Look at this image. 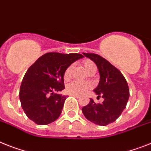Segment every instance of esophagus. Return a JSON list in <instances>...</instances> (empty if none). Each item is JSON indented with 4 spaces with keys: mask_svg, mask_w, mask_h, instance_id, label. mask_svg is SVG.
Listing matches in <instances>:
<instances>
[{
    "mask_svg": "<svg viewBox=\"0 0 151 151\" xmlns=\"http://www.w3.org/2000/svg\"><path fill=\"white\" fill-rule=\"evenodd\" d=\"M70 96H73V97H76V98H79L80 97L79 95H77V94H70Z\"/></svg>",
    "mask_w": 151,
    "mask_h": 151,
    "instance_id": "34e87169",
    "label": "esophagus"
}]
</instances>
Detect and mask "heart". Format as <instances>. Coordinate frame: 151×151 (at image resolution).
<instances>
[{
    "label": "heart",
    "instance_id": "heart-1",
    "mask_svg": "<svg viewBox=\"0 0 151 151\" xmlns=\"http://www.w3.org/2000/svg\"><path fill=\"white\" fill-rule=\"evenodd\" d=\"M83 67L87 73L92 70H96L97 67L93 61L90 60H86L83 62ZM73 65H70L67 68L64 73V78L65 80H69L70 78ZM92 88V83L90 82H81L78 81L70 82L67 86V91L70 94L81 95L86 93L87 91Z\"/></svg>",
    "mask_w": 151,
    "mask_h": 151
}]
</instances>
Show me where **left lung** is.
Listing matches in <instances>:
<instances>
[{
    "instance_id": "obj_1",
    "label": "left lung",
    "mask_w": 151,
    "mask_h": 151,
    "mask_svg": "<svg viewBox=\"0 0 151 151\" xmlns=\"http://www.w3.org/2000/svg\"><path fill=\"white\" fill-rule=\"evenodd\" d=\"M94 62L100 73V81L93 90L97 98L104 101L96 104L90 98V103L82 108L83 115L88 121L100 126L114 122L126 107L130 91L126 79L121 72L101 56L92 53H83Z\"/></svg>"
}]
</instances>
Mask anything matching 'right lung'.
Masks as SVG:
<instances>
[{"label":"right lung","instance_id":"right-lung-1","mask_svg":"<svg viewBox=\"0 0 151 151\" xmlns=\"http://www.w3.org/2000/svg\"><path fill=\"white\" fill-rule=\"evenodd\" d=\"M81 54L47 53L28 68L21 83L19 97L29 119L38 125L54 122L60 116L67 96L55 92L65 88L64 73Z\"/></svg>","mask_w":151,"mask_h":151}]
</instances>
